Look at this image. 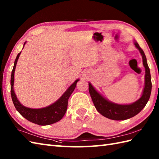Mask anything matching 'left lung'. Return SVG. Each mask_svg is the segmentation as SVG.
<instances>
[{
    "label": "left lung",
    "instance_id": "obj_1",
    "mask_svg": "<svg viewBox=\"0 0 159 159\" xmlns=\"http://www.w3.org/2000/svg\"><path fill=\"white\" fill-rule=\"evenodd\" d=\"M134 45L139 49L143 59V64L146 69L145 76V87L143 94L140 98L135 102L130 104H117L107 100L93 86L89 83V92L94 106L98 112L109 119L113 120H124L135 116L146 105L149 100L152 91V82L150 68L148 66L147 59L143 50L141 48L137 42H134Z\"/></svg>",
    "mask_w": 159,
    "mask_h": 159
}]
</instances>
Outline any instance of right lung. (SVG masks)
<instances>
[{"mask_svg": "<svg viewBox=\"0 0 159 159\" xmlns=\"http://www.w3.org/2000/svg\"><path fill=\"white\" fill-rule=\"evenodd\" d=\"M25 43L26 42L25 44ZM20 53L21 52L18 53V55L16 57L11 76V96L15 108L25 119L34 124L40 125V126H46V125H50L57 122L60 120H61L65 115L67 111L69 98L74 92L76 86V83L79 80H76L72 84V85H70L69 88L66 90V92L63 94V96L56 102L53 103L51 105L38 109H30V108L23 106L17 99L14 90H13L15 69Z\"/></svg>", "mask_w": 159, "mask_h": 159, "instance_id": "add662e5", "label": "right lung"}]
</instances>
